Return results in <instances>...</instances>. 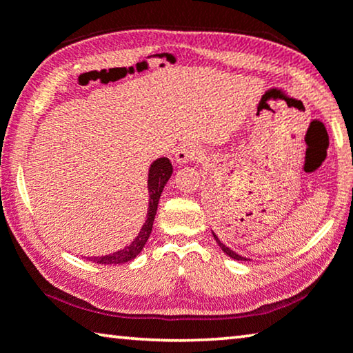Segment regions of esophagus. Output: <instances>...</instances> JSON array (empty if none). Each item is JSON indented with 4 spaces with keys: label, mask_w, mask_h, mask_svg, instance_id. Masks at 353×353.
Masks as SVG:
<instances>
[{
    "label": "esophagus",
    "mask_w": 353,
    "mask_h": 353,
    "mask_svg": "<svg viewBox=\"0 0 353 353\" xmlns=\"http://www.w3.org/2000/svg\"><path fill=\"white\" fill-rule=\"evenodd\" d=\"M203 159V152L194 146V144H182L176 152V161L177 163H188V161H194Z\"/></svg>",
    "instance_id": "34e87169"
}]
</instances>
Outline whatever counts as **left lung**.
Listing matches in <instances>:
<instances>
[{
	"label": "left lung",
	"instance_id": "8db88e82",
	"mask_svg": "<svg viewBox=\"0 0 353 353\" xmlns=\"http://www.w3.org/2000/svg\"><path fill=\"white\" fill-rule=\"evenodd\" d=\"M212 234H214V239L216 240L218 247H220V248H221L223 251H225V253H226V254H228L229 257H232V259H236V261H248V259H247V257H243V256H240V254H237V253H236V251H232L231 248H228L225 243H223V242H220V239H218V237L215 236V232H212Z\"/></svg>",
	"mask_w": 353,
	"mask_h": 353
}]
</instances>
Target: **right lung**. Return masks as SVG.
Returning <instances> with one entry per match:
<instances>
[{
	"label": "right lung",
	"mask_w": 353,
	"mask_h": 353,
	"mask_svg": "<svg viewBox=\"0 0 353 353\" xmlns=\"http://www.w3.org/2000/svg\"><path fill=\"white\" fill-rule=\"evenodd\" d=\"M172 174V165L171 161L166 159V157H161V159H157L152 165L149 168V179H148V190H149V209H148V218L144 221L141 231L138 232L135 240L125 247L124 250L116 251L113 254L106 256H91L88 257V261L97 262V264H105V265H116V264H124L128 262L141 253V250L146 245L148 239L152 232L157 207H159V199L160 194L163 192L166 182L170 181Z\"/></svg>",
	"instance_id": "1"
}]
</instances>
